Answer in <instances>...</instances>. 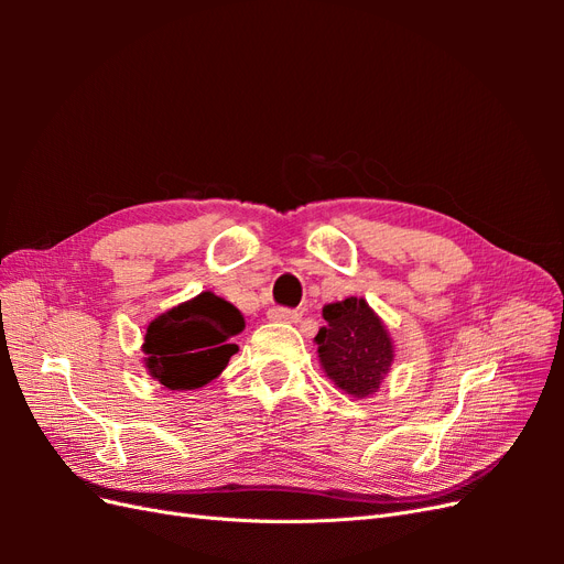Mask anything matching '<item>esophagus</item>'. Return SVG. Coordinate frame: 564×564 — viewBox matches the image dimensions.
Segmentation results:
<instances>
[{"label": "esophagus", "instance_id": "obj_1", "mask_svg": "<svg viewBox=\"0 0 564 564\" xmlns=\"http://www.w3.org/2000/svg\"><path fill=\"white\" fill-rule=\"evenodd\" d=\"M270 322H284V324H294L301 319V313L289 311V308H270L268 311Z\"/></svg>", "mask_w": 564, "mask_h": 564}]
</instances>
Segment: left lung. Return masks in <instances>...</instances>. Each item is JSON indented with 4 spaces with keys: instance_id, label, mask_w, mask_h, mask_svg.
Segmentation results:
<instances>
[{
    "instance_id": "left-lung-1",
    "label": "left lung",
    "mask_w": 564,
    "mask_h": 564,
    "mask_svg": "<svg viewBox=\"0 0 564 564\" xmlns=\"http://www.w3.org/2000/svg\"><path fill=\"white\" fill-rule=\"evenodd\" d=\"M322 317L327 324L315 336L322 371L350 398L377 395L395 360V346L383 319L362 296L327 303Z\"/></svg>"
}]
</instances>
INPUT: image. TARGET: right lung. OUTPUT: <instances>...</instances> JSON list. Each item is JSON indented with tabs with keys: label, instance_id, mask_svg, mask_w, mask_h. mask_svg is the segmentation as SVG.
I'll return each instance as SVG.
<instances>
[{
	"label": "right lung",
	"instance_id": "add662e5",
	"mask_svg": "<svg viewBox=\"0 0 564 564\" xmlns=\"http://www.w3.org/2000/svg\"><path fill=\"white\" fill-rule=\"evenodd\" d=\"M242 329L245 317L232 303L202 292L148 324L143 365L169 390H197L228 367L240 350L232 336Z\"/></svg>",
	"mask_w": 564,
	"mask_h": 564
}]
</instances>
